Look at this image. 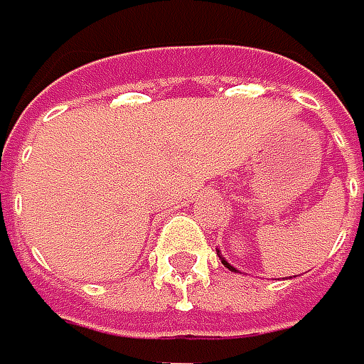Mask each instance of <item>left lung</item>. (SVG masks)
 Segmentation results:
<instances>
[{
    "instance_id": "left-lung-1",
    "label": "left lung",
    "mask_w": 364,
    "mask_h": 364,
    "mask_svg": "<svg viewBox=\"0 0 364 364\" xmlns=\"http://www.w3.org/2000/svg\"><path fill=\"white\" fill-rule=\"evenodd\" d=\"M220 257H221V255H220ZM221 263H223V265H225L228 269H232V272H236V269H234V267H232V265H230V263H228V261H225L223 257H221Z\"/></svg>"
}]
</instances>
